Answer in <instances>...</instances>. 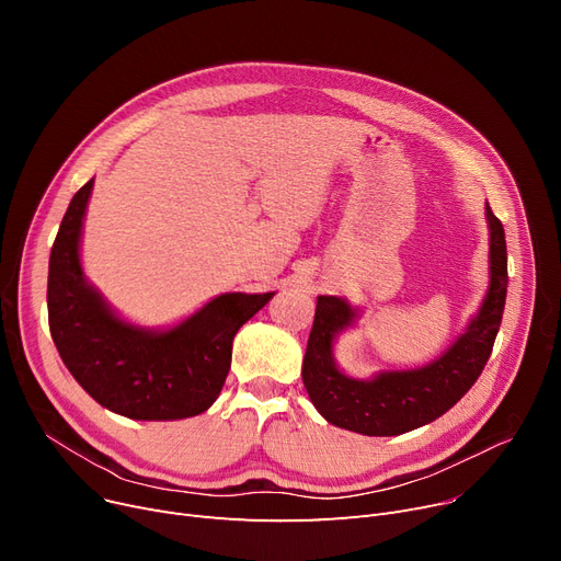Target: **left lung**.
<instances>
[{
  "mask_svg": "<svg viewBox=\"0 0 561 561\" xmlns=\"http://www.w3.org/2000/svg\"><path fill=\"white\" fill-rule=\"evenodd\" d=\"M486 220L491 282L484 302L466 332L423 368L385 370L373 379L345 375L334 362V339L352 328L359 311L336 296L318 298L302 381L322 419L366 436H396L444 416L476 385L491 357L507 298L505 229L489 204Z\"/></svg>",
  "mask_w": 561,
  "mask_h": 561,
  "instance_id": "left-lung-1",
  "label": "left lung"
}]
</instances>
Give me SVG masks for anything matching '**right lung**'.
<instances>
[{
    "label": "right lung",
    "mask_w": 561,
    "mask_h": 561,
    "mask_svg": "<svg viewBox=\"0 0 561 561\" xmlns=\"http://www.w3.org/2000/svg\"><path fill=\"white\" fill-rule=\"evenodd\" d=\"M93 182L75 193L51 245L47 313L54 345L81 389L115 414L134 421L197 416L222 391L236 332L275 293H222L170 330L131 325L81 271V227Z\"/></svg>",
    "instance_id": "1"
}]
</instances>
